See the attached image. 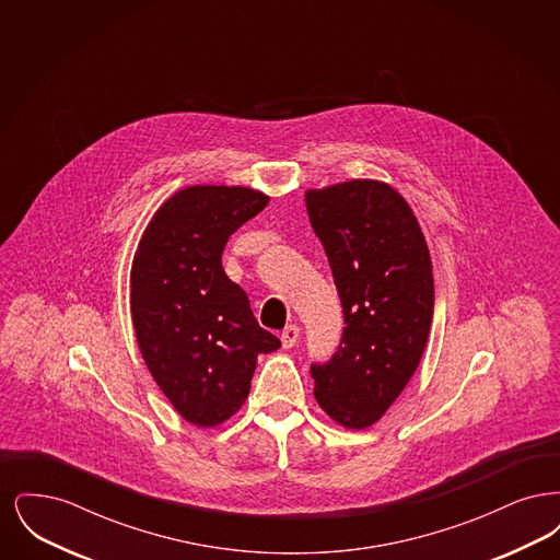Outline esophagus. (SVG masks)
Segmentation results:
<instances>
[{"instance_id": "obj_1", "label": "esophagus", "mask_w": 560, "mask_h": 560, "mask_svg": "<svg viewBox=\"0 0 560 560\" xmlns=\"http://www.w3.org/2000/svg\"><path fill=\"white\" fill-rule=\"evenodd\" d=\"M298 338H300V327H298V325H288V327L281 331V345H283V348L295 347Z\"/></svg>"}]
</instances>
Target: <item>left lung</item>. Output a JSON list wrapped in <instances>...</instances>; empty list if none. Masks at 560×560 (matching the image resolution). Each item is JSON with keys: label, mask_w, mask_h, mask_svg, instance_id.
<instances>
[{"label": "left lung", "mask_w": 560, "mask_h": 560, "mask_svg": "<svg viewBox=\"0 0 560 560\" xmlns=\"http://www.w3.org/2000/svg\"><path fill=\"white\" fill-rule=\"evenodd\" d=\"M304 199L347 323L331 361L311 368L315 399L340 427L363 430L422 361L434 308L430 252L409 203L386 183L347 180Z\"/></svg>", "instance_id": "obj_1"}]
</instances>
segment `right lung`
Listing matches in <instances>:
<instances>
[{
    "mask_svg": "<svg viewBox=\"0 0 560 560\" xmlns=\"http://www.w3.org/2000/svg\"><path fill=\"white\" fill-rule=\"evenodd\" d=\"M267 203L256 188H183L153 213L133 254L136 342L161 393L195 427L235 416L258 354L281 347L220 262L229 237Z\"/></svg>",
    "mask_w": 560,
    "mask_h": 560,
    "instance_id": "add662e5",
    "label": "right lung"
}]
</instances>
